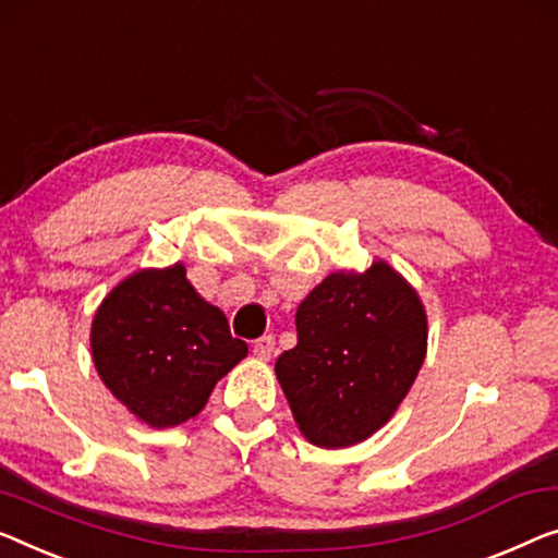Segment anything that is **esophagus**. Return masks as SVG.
<instances>
[{
  "instance_id": "1",
  "label": "esophagus",
  "mask_w": 558,
  "mask_h": 558,
  "mask_svg": "<svg viewBox=\"0 0 558 558\" xmlns=\"http://www.w3.org/2000/svg\"><path fill=\"white\" fill-rule=\"evenodd\" d=\"M254 354L259 360H271V354H274V337L271 335H264V337H259L254 342Z\"/></svg>"
}]
</instances>
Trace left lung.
Wrapping results in <instances>:
<instances>
[{
  "mask_svg": "<svg viewBox=\"0 0 558 558\" xmlns=\"http://www.w3.org/2000/svg\"><path fill=\"white\" fill-rule=\"evenodd\" d=\"M427 352V314L415 287L375 259L339 269L296 306V347L277 379L312 446L350 448L398 413Z\"/></svg>",
  "mask_w": 558,
  "mask_h": 558,
  "instance_id": "obj_1",
  "label": "left lung"
}]
</instances>
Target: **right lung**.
<instances>
[{"label": "right lung", "mask_w": 558, "mask_h": 558, "mask_svg": "<svg viewBox=\"0 0 558 558\" xmlns=\"http://www.w3.org/2000/svg\"><path fill=\"white\" fill-rule=\"evenodd\" d=\"M90 350L105 387L156 430L196 417L248 354L181 262L138 269L112 287L93 317Z\"/></svg>", "instance_id": "right-lung-1"}]
</instances>
